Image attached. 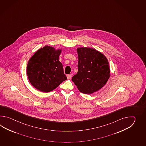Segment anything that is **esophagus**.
Wrapping results in <instances>:
<instances>
[{"mask_svg":"<svg viewBox=\"0 0 146 146\" xmlns=\"http://www.w3.org/2000/svg\"><path fill=\"white\" fill-rule=\"evenodd\" d=\"M67 77L68 79H70L72 78V75L71 74H68V75H67Z\"/></svg>","mask_w":146,"mask_h":146,"instance_id":"34e87169","label":"esophagus"}]
</instances>
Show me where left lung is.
Listing matches in <instances>:
<instances>
[{
  "mask_svg": "<svg viewBox=\"0 0 146 146\" xmlns=\"http://www.w3.org/2000/svg\"><path fill=\"white\" fill-rule=\"evenodd\" d=\"M77 50L78 70L72 81L81 92L91 94L102 88L108 80L109 62L103 54L93 48L80 47Z\"/></svg>",
  "mask_w": 146,
  "mask_h": 146,
  "instance_id": "obj_1",
  "label": "left lung"
}]
</instances>
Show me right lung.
Segmentation results:
<instances>
[{
    "instance_id": "right-lung-1",
    "label": "right lung",
    "mask_w": 146,
    "mask_h": 146,
    "mask_svg": "<svg viewBox=\"0 0 146 146\" xmlns=\"http://www.w3.org/2000/svg\"><path fill=\"white\" fill-rule=\"evenodd\" d=\"M61 50L46 46L38 50L28 62L29 81L37 90L48 92L67 79L59 61Z\"/></svg>"
}]
</instances>
